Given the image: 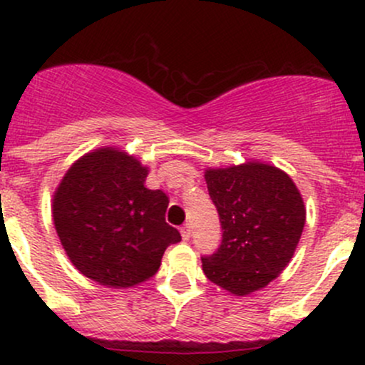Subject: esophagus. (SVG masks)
Segmentation results:
<instances>
[{
	"mask_svg": "<svg viewBox=\"0 0 365 365\" xmlns=\"http://www.w3.org/2000/svg\"><path fill=\"white\" fill-rule=\"evenodd\" d=\"M180 233H182L183 240H190V237H192V226H190V225H183L182 228H180Z\"/></svg>",
	"mask_w": 365,
	"mask_h": 365,
	"instance_id": "34e87169",
	"label": "esophagus"
}]
</instances>
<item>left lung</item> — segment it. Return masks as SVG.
<instances>
[{"instance_id":"left-lung-1","label":"left lung","mask_w":365,"mask_h":365,"mask_svg":"<svg viewBox=\"0 0 365 365\" xmlns=\"http://www.w3.org/2000/svg\"><path fill=\"white\" fill-rule=\"evenodd\" d=\"M206 183L223 235L215 254L200 257L204 274L235 295L266 287L302 235V195L287 173L262 163L207 170Z\"/></svg>"}]
</instances>
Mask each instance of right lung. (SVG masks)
<instances>
[{"instance_id":"obj_1","label":"right lung","mask_w":365,"mask_h":365,"mask_svg":"<svg viewBox=\"0 0 365 365\" xmlns=\"http://www.w3.org/2000/svg\"><path fill=\"white\" fill-rule=\"evenodd\" d=\"M148 170L115 149L86 154L66 171L53 217L73 266L94 282L127 288L158 273L168 245L182 240L165 220L168 195L144 187Z\"/></svg>"}]
</instances>
